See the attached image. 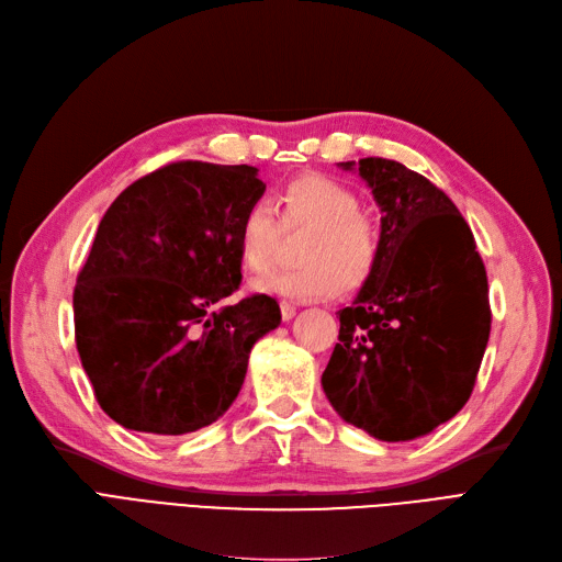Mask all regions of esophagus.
Masks as SVG:
<instances>
[{
	"label": "esophagus",
	"instance_id": "1",
	"mask_svg": "<svg viewBox=\"0 0 562 562\" xmlns=\"http://www.w3.org/2000/svg\"><path fill=\"white\" fill-rule=\"evenodd\" d=\"M280 311H282V319L289 322L296 315V305L292 301H280Z\"/></svg>",
	"mask_w": 562,
	"mask_h": 562
}]
</instances>
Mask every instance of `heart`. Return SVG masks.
Segmentation results:
<instances>
[{"label": "heart", "instance_id": "1", "mask_svg": "<svg viewBox=\"0 0 562 562\" xmlns=\"http://www.w3.org/2000/svg\"><path fill=\"white\" fill-rule=\"evenodd\" d=\"M284 228H307L301 243L303 266L259 282L257 292L294 301H322L364 286L378 266V235L359 212V198L346 184L322 175H303L280 191ZM280 222L273 207L251 203L238 226V251L247 270L266 273L273 266Z\"/></svg>", "mask_w": 562, "mask_h": 562}]
</instances>
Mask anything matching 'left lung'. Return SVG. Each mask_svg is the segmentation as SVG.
I'll list each match as a JSON object with an SVG mask.
<instances>
[{"label":"left lung","instance_id":"obj_1","mask_svg":"<svg viewBox=\"0 0 562 562\" xmlns=\"http://www.w3.org/2000/svg\"><path fill=\"white\" fill-rule=\"evenodd\" d=\"M352 170L355 160L338 162ZM380 216L378 266L352 305L322 387L342 420L380 441H411L472 396L491 336L487 276L450 198L387 158H361Z\"/></svg>","mask_w":562,"mask_h":562}]
</instances>
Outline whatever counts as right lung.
<instances>
[{"instance_id": "1", "label": "right lung", "mask_w": 562, "mask_h": 562, "mask_svg": "<svg viewBox=\"0 0 562 562\" xmlns=\"http://www.w3.org/2000/svg\"><path fill=\"white\" fill-rule=\"evenodd\" d=\"M266 184L251 166L179 160L104 212L75 286V338L95 400L151 437L212 425L238 396L255 342L282 315L238 292V226Z\"/></svg>"}]
</instances>
